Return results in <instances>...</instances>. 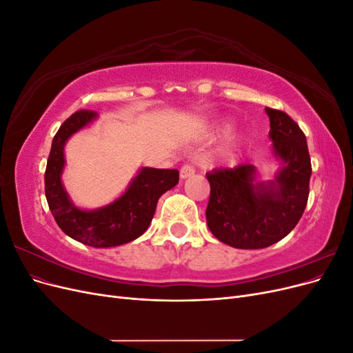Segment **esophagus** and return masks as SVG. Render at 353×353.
<instances>
[{
    "label": "esophagus",
    "instance_id": "34e87169",
    "mask_svg": "<svg viewBox=\"0 0 353 353\" xmlns=\"http://www.w3.org/2000/svg\"><path fill=\"white\" fill-rule=\"evenodd\" d=\"M194 172H196V168L191 165V163H185V165H183V168H181L179 175H181V178L185 179V178L191 176V175H194Z\"/></svg>",
    "mask_w": 353,
    "mask_h": 353
}]
</instances>
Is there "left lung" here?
Instances as JSON below:
<instances>
[{
	"mask_svg": "<svg viewBox=\"0 0 353 353\" xmlns=\"http://www.w3.org/2000/svg\"><path fill=\"white\" fill-rule=\"evenodd\" d=\"M265 110L274 153L283 162L275 179L256 184V170L249 163L206 174L208 227L219 241L236 249H263L280 241L297 225L307 203L312 166L306 137L283 110Z\"/></svg>",
	"mask_w": 353,
	"mask_h": 353,
	"instance_id": "left-lung-1",
	"label": "left lung"
}]
</instances>
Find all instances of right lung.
Instances as JSON below:
<instances>
[{
  "mask_svg": "<svg viewBox=\"0 0 353 353\" xmlns=\"http://www.w3.org/2000/svg\"><path fill=\"white\" fill-rule=\"evenodd\" d=\"M97 113L78 110L63 122L52 138L46 169V197L60 230L92 248H114L138 239L150 225L157 200L179 181L176 169L143 168L125 193L110 205L82 210L70 201L61 184L68 138L92 122Z\"/></svg>",
  "mask_w": 353,
  "mask_h": 353,
  "instance_id": "right-lung-1",
  "label": "right lung"
}]
</instances>
